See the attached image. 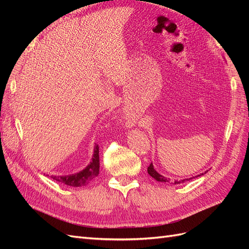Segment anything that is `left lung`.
<instances>
[{
  "mask_svg": "<svg viewBox=\"0 0 249 249\" xmlns=\"http://www.w3.org/2000/svg\"><path fill=\"white\" fill-rule=\"evenodd\" d=\"M207 171H208V170H207ZM207 171H205V173H207ZM147 172H148V175H149L150 177L154 178L156 180H158V182H161V183H169V178H165L164 176L160 175V173L155 169L153 163H150V165L147 167ZM205 173H200V175H198V176H196V177L203 176V175H205ZM193 178H194V177H193ZM191 178H184V179H180V180H175V182H173L172 184H175V185L180 184V183H184V182H186V180H189V179H191Z\"/></svg>",
  "mask_w": 249,
  "mask_h": 249,
  "instance_id": "8db88e82",
  "label": "left lung"
}]
</instances>
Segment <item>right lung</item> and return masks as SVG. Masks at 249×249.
Instances as JSON below:
<instances>
[{
	"label": "right lung",
	"instance_id": "add662e5",
	"mask_svg": "<svg viewBox=\"0 0 249 249\" xmlns=\"http://www.w3.org/2000/svg\"><path fill=\"white\" fill-rule=\"evenodd\" d=\"M99 145H94L93 155L91 161L87 166L76 173H72L70 176H52L53 179L57 180L59 183H62L67 186L71 187H82L86 186L91 180L99 176L100 173V156H99Z\"/></svg>",
	"mask_w": 249,
	"mask_h": 249
}]
</instances>
